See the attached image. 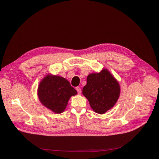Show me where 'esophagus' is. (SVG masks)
<instances>
[{
  "label": "esophagus",
  "mask_w": 159,
  "mask_h": 159,
  "mask_svg": "<svg viewBox=\"0 0 159 159\" xmlns=\"http://www.w3.org/2000/svg\"><path fill=\"white\" fill-rule=\"evenodd\" d=\"M75 89H76V90L77 91L78 93H79V94H80V93H81V88H80V87L77 86V87L75 88Z\"/></svg>",
  "instance_id": "esophagus-1"
}]
</instances>
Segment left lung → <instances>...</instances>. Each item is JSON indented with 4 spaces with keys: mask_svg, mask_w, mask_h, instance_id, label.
Returning <instances> with one entry per match:
<instances>
[{
    "mask_svg": "<svg viewBox=\"0 0 159 159\" xmlns=\"http://www.w3.org/2000/svg\"><path fill=\"white\" fill-rule=\"evenodd\" d=\"M82 94L88 100L93 111L102 114L112 108L120 94L119 82L106 69L87 77Z\"/></svg>",
    "mask_w": 159,
    "mask_h": 159,
    "instance_id": "obj_1",
    "label": "left lung"
}]
</instances>
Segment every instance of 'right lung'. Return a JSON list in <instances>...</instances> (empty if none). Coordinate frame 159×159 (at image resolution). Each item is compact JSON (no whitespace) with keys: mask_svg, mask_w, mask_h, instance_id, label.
<instances>
[{"mask_svg":"<svg viewBox=\"0 0 159 159\" xmlns=\"http://www.w3.org/2000/svg\"><path fill=\"white\" fill-rule=\"evenodd\" d=\"M77 93L70 82L57 75H47L40 82L38 98L45 107L56 114L64 111L69 99Z\"/></svg>","mask_w":159,"mask_h":159,"instance_id":"add662e5","label":"right lung"}]
</instances>
